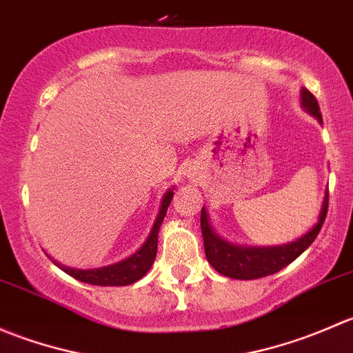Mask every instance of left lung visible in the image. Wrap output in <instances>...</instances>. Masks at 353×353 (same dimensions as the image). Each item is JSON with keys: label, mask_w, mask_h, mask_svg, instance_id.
<instances>
[{"label": "left lung", "mask_w": 353, "mask_h": 353, "mask_svg": "<svg viewBox=\"0 0 353 353\" xmlns=\"http://www.w3.org/2000/svg\"><path fill=\"white\" fill-rule=\"evenodd\" d=\"M302 105L321 121L318 101L305 88L302 90ZM326 213H328V194L323 201V210L318 223L301 239L290 244L275 245V248H241V245L229 244L220 239L210 227L206 212L201 210V234L203 241H205L206 259L216 272L229 276V279L254 280L273 275V273L280 272L287 265H290L294 259H297L309 245L314 243L323 223H325Z\"/></svg>", "instance_id": "8db88e82"}]
</instances>
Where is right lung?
<instances>
[{
  "mask_svg": "<svg viewBox=\"0 0 353 353\" xmlns=\"http://www.w3.org/2000/svg\"><path fill=\"white\" fill-rule=\"evenodd\" d=\"M174 196V191H167L165 196L162 199V205H160L159 216H157L154 227H152V232L148 236V239L145 241V244L134 252L133 256H130L124 261L116 263V265L104 266V268H95V270H74L68 268V266L58 265L63 272L68 273L73 279L80 280V282L90 283V285H102V287H123V285H131V283L138 282L141 276L147 275V272L150 270V266L154 265L155 256H157V243H159V229L163 222V216L167 213V206L170 205Z\"/></svg>",
  "mask_w": 353,
  "mask_h": 353,
  "instance_id": "right-lung-1",
  "label": "right lung"
}]
</instances>
